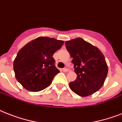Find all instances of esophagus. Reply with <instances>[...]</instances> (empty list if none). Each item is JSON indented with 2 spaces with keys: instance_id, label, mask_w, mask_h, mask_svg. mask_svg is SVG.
<instances>
[{
  "instance_id": "1",
  "label": "esophagus",
  "mask_w": 122,
  "mask_h": 122,
  "mask_svg": "<svg viewBox=\"0 0 122 122\" xmlns=\"http://www.w3.org/2000/svg\"><path fill=\"white\" fill-rule=\"evenodd\" d=\"M63 71L65 72H67L69 71V69H67V68H64V69H63Z\"/></svg>"
}]
</instances>
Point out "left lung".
Masks as SVG:
<instances>
[{"instance_id":"left-lung-1","label":"left lung","mask_w":122,"mask_h":122,"mask_svg":"<svg viewBox=\"0 0 122 122\" xmlns=\"http://www.w3.org/2000/svg\"><path fill=\"white\" fill-rule=\"evenodd\" d=\"M66 47L73 58L72 63L78 76L69 83L71 89L81 97L96 92L103 85L108 71L103 54L81 38L67 41Z\"/></svg>"}]
</instances>
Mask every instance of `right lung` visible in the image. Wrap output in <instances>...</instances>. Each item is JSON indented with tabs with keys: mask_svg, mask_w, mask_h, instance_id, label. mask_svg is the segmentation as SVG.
<instances>
[{
	"mask_svg": "<svg viewBox=\"0 0 122 122\" xmlns=\"http://www.w3.org/2000/svg\"><path fill=\"white\" fill-rule=\"evenodd\" d=\"M64 41L48 37L35 39L19 51L13 63L18 81L30 92H39L50 85L60 72L53 55Z\"/></svg>",
	"mask_w": 122,
	"mask_h": 122,
	"instance_id": "add662e5",
	"label": "right lung"
}]
</instances>
